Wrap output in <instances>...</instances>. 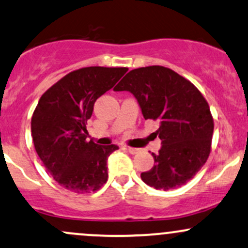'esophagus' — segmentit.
<instances>
[{
  "label": "esophagus",
  "mask_w": 248,
  "mask_h": 248,
  "mask_svg": "<svg viewBox=\"0 0 248 248\" xmlns=\"http://www.w3.org/2000/svg\"><path fill=\"white\" fill-rule=\"evenodd\" d=\"M124 149H126V151L130 154H138V153H140V151H141L140 148H135V147H128V146L124 147Z\"/></svg>",
  "instance_id": "34e87169"
}]
</instances>
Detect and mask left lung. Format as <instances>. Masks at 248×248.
<instances>
[{
    "label": "left lung",
    "instance_id": "1",
    "mask_svg": "<svg viewBox=\"0 0 248 248\" xmlns=\"http://www.w3.org/2000/svg\"><path fill=\"white\" fill-rule=\"evenodd\" d=\"M115 92L134 95L143 118L159 121L155 138L159 153H152L154 166L141 179L155 189L181 187L201 170L211 152L213 118L197 87L170 68L133 69L116 84Z\"/></svg>",
    "mask_w": 248,
    "mask_h": 248
}]
</instances>
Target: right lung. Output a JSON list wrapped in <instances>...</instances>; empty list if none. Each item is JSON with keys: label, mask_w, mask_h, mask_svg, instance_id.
Listing matches in <instances>:
<instances>
[{"label": "right lung", "mask_w": 248, "mask_h": 248, "mask_svg": "<svg viewBox=\"0 0 248 248\" xmlns=\"http://www.w3.org/2000/svg\"><path fill=\"white\" fill-rule=\"evenodd\" d=\"M128 68L87 67L67 74L41 96L31 118V137L46 170L60 186L75 193L100 189L107 160L116 145L87 141L94 103Z\"/></svg>", "instance_id": "1"}]
</instances>
